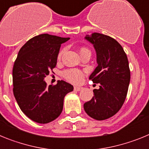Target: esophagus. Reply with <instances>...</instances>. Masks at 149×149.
I'll return each mask as SVG.
<instances>
[{
  "instance_id": "1",
  "label": "esophagus",
  "mask_w": 149,
  "mask_h": 149,
  "mask_svg": "<svg viewBox=\"0 0 149 149\" xmlns=\"http://www.w3.org/2000/svg\"><path fill=\"white\" fill-rule=\"evenodd\" d=\"M83 87H81V86H74V91H81L82 90Z\"/></svg>"
}]
</instances>
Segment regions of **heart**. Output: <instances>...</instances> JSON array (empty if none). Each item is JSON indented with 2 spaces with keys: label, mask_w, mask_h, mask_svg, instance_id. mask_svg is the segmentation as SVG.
<instances>
[{
  "label": "heart",
  "mask_w": 149,
  "mask_h": 149,
  "mask_svg": "<svg viewBox=\"0 0 149 149\" xmlns=\"http://www.w3.org/2000/svg\"><path fill=\"white\" fill-rule=\"evenodd\" d=\"M63 50L60 51V52L59 53L58 55V59H60L62 54L63 53ZM80 54L81 56L82 54H84L85 52H90L89 49H87L86 48H81L80 49ZM63 75L64 77L66 79L67 81H70V82L73 83V84H78V83L81 82L83 80V77H84V74L81 71L78 70V69H68L64 72L63 73Z\"/></svg>",
  "instance_id": "1"
}]
</instances>
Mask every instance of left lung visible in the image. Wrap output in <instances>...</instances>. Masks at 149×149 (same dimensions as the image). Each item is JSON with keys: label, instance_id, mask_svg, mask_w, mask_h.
Wrapping results in <instances>:
<instances>
[{"label": "left lung", "instance_id": "1", "mask_svg": "<svg viewBox=\"0 0 149 149\" xmlns=\"http://www.w3.org/2000/svg\"><path fill=\"white\" fill-rule=\"evenodd\" d=\"M85 39L94 46L97 63L89 76L99 89H94V96L84 104L85 112L96 120H104L121 109L127 96L131 79L127 55L113 38L94 33Z\"/></svg>", "mask_w": 149, "mask_h": 149}]
</instances>
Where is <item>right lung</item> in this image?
I'll return each mask as SVG.
<instances>
[{
    "mask_svg": "<svg viewBox=\"0 0 149 149\" xmlns=\"http://www.w3.org/2000/svg\"><path fill=\"white\" fill-rule=\"evenodd\" d=\"M70 38L44 33L24 45L13 69V94L29 119L40 124L56 119L63 111V100L73 86L64 81L47 86L44 78L56 67L61 44Z\"/></svg>",
    "mask_w": 149,
    "mask_h": 149,
    "instance_id": "obj_1",
    "label": "right lung"
}]
</instances>
